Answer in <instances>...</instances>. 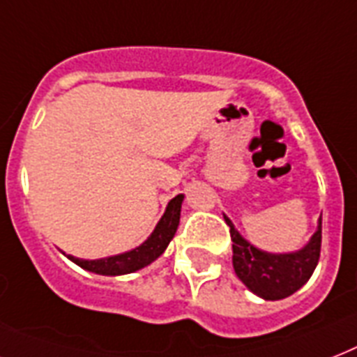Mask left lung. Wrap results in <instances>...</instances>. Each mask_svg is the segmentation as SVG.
Listing matches in <instances>:
<instances>
[{
  "mask_svg": "<svg viewBox=\"0 0 357 357\" xmlns=\"http://www.w3.org/2000/svg\"><path fill=\"white\" fill-rule=\"evenodd\" d=\"M224 220L231 227L234 273L249 291L266 301H279L289 297L308 282L319 262L321 218L308 244L291 253H268L255 248L234 229L225 214Z\"/></svg>",
  "mask_w": 357,
  "mask_h": 357,
  "instance_id": "8db88e82",
  "label": "left lung"
}]
</instances>
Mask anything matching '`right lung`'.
I'll return each instance as SVG.
<instances>
[{
	"label": "right lung",
	"mask_w": 357,
	"mask_h": 357,
	"mask_svg": "<svg viewBox=\"0 0 357 357\" xmlns=\"http://www.w3.org/2000/svg\"><path fill=\"white\" fill-rule=\"evenodd\" d=\"M183 198V194H178L176 198L170 199L167 208H165L163 216H161V220L158 222L155 229L152 231V234L135 249H130V251H124V253L113 255V257H106V259L97 260H84L77 259L73 255H66L71 262H75L77 266L86 269V271H91V273L97 275H108V277L133 273V271H137V269L146 268V266H150L153 260H158L159 257L165 253V249L169 248L170 240L174 238V234L178 231Z\"/></svg>",
	"instance_id": "add662e5"
}]
</instances>
